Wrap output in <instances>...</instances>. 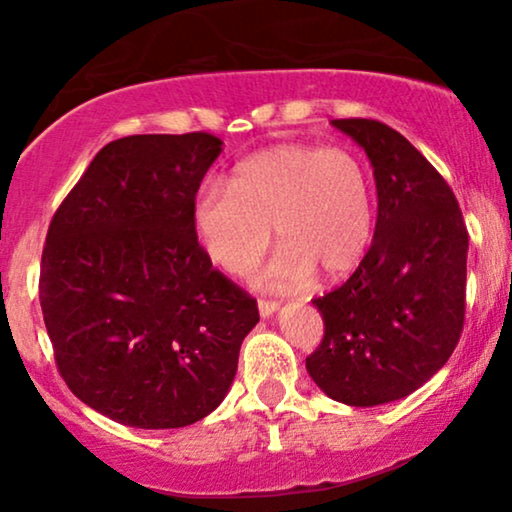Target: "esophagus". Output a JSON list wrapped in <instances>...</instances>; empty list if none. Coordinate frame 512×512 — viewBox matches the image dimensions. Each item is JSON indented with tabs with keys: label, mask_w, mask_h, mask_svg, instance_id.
<instances>
[{
	"label": "esophagus",
	"mask_w": 512,
	"mask_h": 512,
	"mask_svg": "<svg viewBox=\"0 0 512 512\" xmlns=\"http://www.w3.org/2000/svg\"><path fill=\"white\" fill-rule=\"evenodd\" d=\"M277 307V300H258V312H261V317H272V314L277 312Z\"/></svg>",
	"instance_id": "esophagus-1"
}]
</instances>
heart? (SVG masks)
Wrapping results in <instances>:
<instances>
[{"instance_id": "obj_1", "label": "heart", "mask_w": 512, "mask_h": 512, "mask_svg": "<svg viewBox=\"0 0 512 512\" xmlns=\"http://www.w3.org/2000/svg\"><path fill=\"white\" fill-rule=\"evenodd\" d=\"M373 223V186L361 158L310 144L256 153L237 165L230 188L207 184L193 202L202 249L230 275L256 268L275 226L284 247L263 277L272 289H300L314 268L326 277L354 270Z\"/></svg>"}]
</instances>
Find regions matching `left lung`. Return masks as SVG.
Wrapping results in <instances>:
<instances>
[{"label": "left lung", "mask_w": 512, "mask_h": 512, "mask_svg": "<svg viewBox=\"0 0 512 512\" xmlns=\"http://www.w3.org/2000/svg\"><path fill=\"white\" fill-rule=\"evenodd\" d=\"M363 146L377 186L368 254L345 284L314 298L324 319L307 373L333 401H398L445 366L464 331L468 230L440 172L389 125L338 118Z\"/></svg>", "instance_id": "8db88e82"}]
</instances>
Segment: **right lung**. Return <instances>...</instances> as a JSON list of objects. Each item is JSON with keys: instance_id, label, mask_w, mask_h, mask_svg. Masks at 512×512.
Instances as JSON below:
<instances>
[{"instance_id": "right-lung-1", "label": "right lung", "mask_w": 512, "mask_h": 512, "mask_svg": "<svg viewBox=\"0 0 512 512\" xmlns=\"http://www.w3.org/2000/svg\"><path fill=\"white\" fill-rule=\"evenodd\" d=\"M209 132L109 142L55 209L39 300L55 366L118 424L179 429L228 394L258 307L200 247L193 202Z\"/></svg>"}]
</instances>
